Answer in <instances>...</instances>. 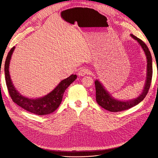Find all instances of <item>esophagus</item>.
<instances>
[{
    "label": "esophagus",
    "instance_id": "obj_1",
    "mask_svg": "<svg viewBox=\"0 0 158 158\" xmlns=\"http://www.w3.org/2000/svg\"><path fill=\"white\" fill-rule=\"evenodd\" d=\"M89 70L88 69H86V68H82V69L80 70L78 74L80 76H83L84 75H86V74H89Z\"/></svg>",
    "mask_w": 158,
    "mask_h": 158
}]
</instances>
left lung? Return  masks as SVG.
Here are the masks:
<instances>
[{
  "instance_id": "left-lung-1",
  "label": "left lung",
  "mask_w": 158,
  "mask_h": 158,
  "mask_svg": "<svg viewBox=\"0 0 158 158\" xmlns=\"http://www.w3.org/2000/svg\"><path fill=\"white\" fill-rule=\"evenodd\" d=\"M131 37L136 40L138 44L142 47L143 51L146 56L147 59V76L145 85L143 89L142 94L136 98L132 100L128 101H120L116 99H114L111 95H110L107 90L105 89L103 85L99 80H96L95 81V94H96V102L99 104V106L111 112H118L124 111V110L128 109L134 106H136L140 103L143 99L145 98L150 89L151 81L152 78V59L149 49L145 44L144 41H142L139 38L135 36L133 34H131Z\"/></svg>"
}]
</instances>
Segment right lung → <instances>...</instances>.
I'll return each instance as SVG.
<instances>
[{"instance_id": "add662e5", "label": "right lung", "mask_w": 158, "mask_h": 158, "mask_svg": "<svg viewBox=\"0 0 158 158\" xmlns=\"http://www.w3.org/2000/svg\"><path fill=\"white\" fill-rule=\"evenodd\" d=\"M14 49H15V47H13L9 51L5 60V64H4L6 84L8 93L12 101L26 111L37 114V115H45V114H48L54 112L61 103L66 89L76 79L77 76L76 74H72L69 78L60 81V82L52 92L45 95L44 97L37 99L26 98L19 93L14 87L12 82L10 73H9L10 60Z\"/></svg>"}]
</instances>
